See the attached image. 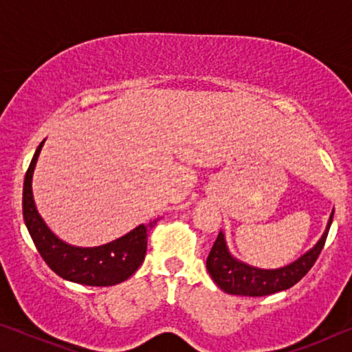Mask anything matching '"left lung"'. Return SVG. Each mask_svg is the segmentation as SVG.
Segmentation results:
<instances>
[{"instance_id":"left-lung-1","label":"left lung","mask_w":352,"mask_h":352,"mask_svg":"<svg viewBox=\"0 0 352 352\" xmlns=\"http://www.w3.org/2000/svg\"><path fill=\"white\" fill-rule=\"evenodd\" d=\"M333 211H331L330 219L319 242L311 250H307L305 254H301L296 261L277 269L254 267L240 261L229 252L224 234L219 232L208 258H206V269H208L211 278L221 290L229 293V295L266 296L287 290V288L295 285L296 282H300L307 271L314 266L317 256L324 248L327 235H329Z\"/></svg>"}]
</instances>
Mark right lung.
<instances>
[{"mask_svg": "<svg viewBox=\"0 0 352 352\" xmlns=\"http://www.w3.org/2000/svg\"><path fill=\"white\" fill-rule=\"evenodd\" d=\"M45 141L38 146L23 181V221L38 253L57 276L89 287H110L124 282L141 266L147 252V235L158 221L139 224L131 232L99 247H75L60 240L38 213L32 179Z\"/></svg>", "mask_w": 352, "mask_h": 352, "instance_id": "1", "label": "right lung"}]
</instances>
